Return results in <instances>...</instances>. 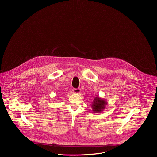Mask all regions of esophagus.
I'll return each mask as SVG.
<instances>
[{"label":"esophagus","mask_w":157,"mask_h":157,"mask_svg":"<svg viewBox=\"0 0 157 157\" xmlns=\"http://www.w3.org/2000/svg\"><path fill=\"white\" fill-rule=\"evenodd\" d=\"M80 92H81V90L79 88L73 89V92L75 93V94H79V93H80Z\"/></svg>","instance_id":"esophagus-1"}]
</instances>
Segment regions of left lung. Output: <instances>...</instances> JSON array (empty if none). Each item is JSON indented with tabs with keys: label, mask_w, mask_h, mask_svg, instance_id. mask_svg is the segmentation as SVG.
Here are the masks:
<instances>
[{
	"label": "left lung",
	"mask_w": 157,
	"mask_h": 157,
	"mask_svg": "<svg viewBox=\"0 0 157 157\" xmlns=\"http://www.w3.org/2000/svg\"><path fill=\"white\" fill-rule=\"evenodd\" d=\"M107 104L108 101L105 99H103L99 96H96L94 97L91 105L92 112L97 113L102 112L105 109Z\"/></svg>",
	"instance_id": "left-lung-1"
}]
</instances>
